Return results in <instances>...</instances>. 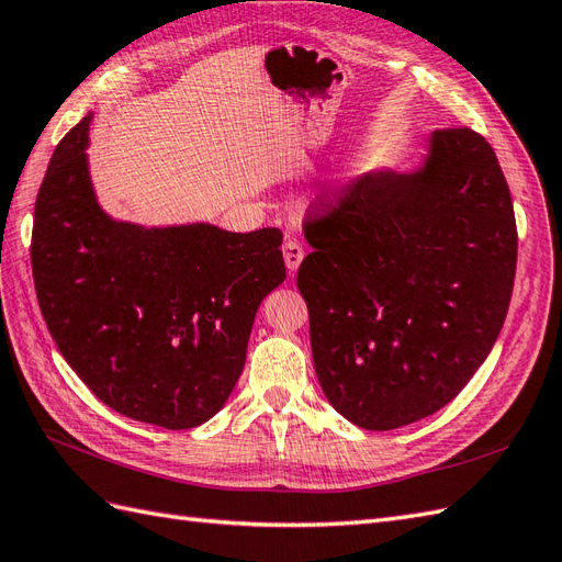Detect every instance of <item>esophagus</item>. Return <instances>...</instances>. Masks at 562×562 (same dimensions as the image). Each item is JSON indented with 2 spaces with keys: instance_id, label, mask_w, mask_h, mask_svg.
Listing matches in <instances>:
<instances>
[{
  "instance_id": "esophagus-1",
  "label": "esophagus",
  "mask_w": 562,
  "mask_h": 562,
  "mask_svg": "<svg viewBox=\"0 0 562 562\" xmlns=\"http://www.w3.org/2000/svg\"><path fill=\"white\" fill-rule=\"evenodd\" d=\"M282 256H284V266H286V270L292 272H296V268L301 266V261H304V247H301V244L296 241V239H284V244H282Z\"/></svg>"
}]
</instances>
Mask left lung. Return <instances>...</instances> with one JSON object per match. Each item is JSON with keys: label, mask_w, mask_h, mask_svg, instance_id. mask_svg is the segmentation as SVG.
Segmentation results:
<instances>
[{"label": "left lung", "mask_w": 562, "mask_h": 562, "mask_svg": "<svg viewBox=\"0 0 562 562\" xmlns=\"http://www.w3.org/2000/svg\"><path fill=\"white\" fill-rule=\"evenodd\" d=\"M296 272L315 375L363 429L437 413L484 363L506 321L517 225L508 182L480 133L446 127L411 176L372 172L304 218Z\"/></svg>", "instance_id": "obj_1"}]
</instances>
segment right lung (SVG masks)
Segmentation results:
<instances>
[{
  "instance_id": "1",
  "label": "right lung",
  "mask_w": 562,
  "mask_h": 562,
  "mask_svg": "<svg viewBox=\"0 0 562 562\" xmlns=\"http://www.w3.org/2000/svg\"><path fill=\"white\" fill-rule=\"evenodd\" d=\"M85 116L52 154L31 261L56 347L116 413L190 429L218 413L247 361L254 315L286 278L282 233L144 229L97 206Z\"/></svg>"
}]
</instances>
